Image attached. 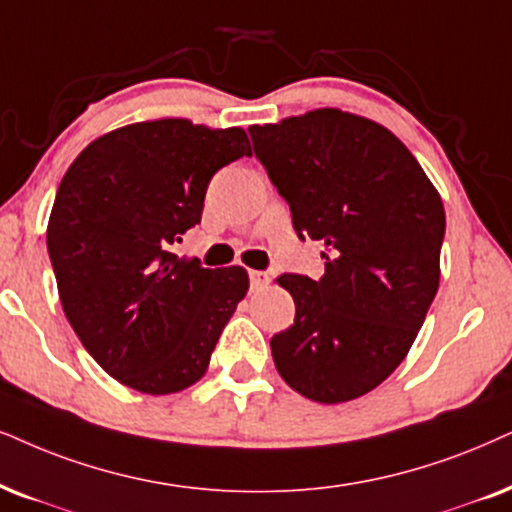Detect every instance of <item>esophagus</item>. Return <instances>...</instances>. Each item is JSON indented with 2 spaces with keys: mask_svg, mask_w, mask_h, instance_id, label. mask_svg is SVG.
I'll use <instances>...</instances> for the list:
<instances>
[{
  "mask_svg": "<svg viewBox=\"0 0 512 512\" xmlns=\"http://www.w3.org/2000/svg\"><path fill=\"white\" fill-rule=\"evenodd\" d=\"M269 281H271V278H269L267 271H250V286L252 288H257V290L267 288Z\"/></svg>",
  "mask_w": 512,
  "mask_h": 512,
  "instance_id": "obj_1",
  "label": "esophagus"
}]
</instances>
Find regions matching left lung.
I'll list each match as a JSON object with an SVG mask.
<instances>
[{
	"label": "left lung",
	"instance_id": "1",
	"mask_svg": "<svg viewBox=\"0 0 512 512\" xmlns=\"http://www.w3.org/2000/svg\"><path fill=\"white\" fill-rule=\"evenodd\" d=\"M248 134L297 236L326 245L319 281L278 278L295 321L271 338L276 371L319 404L357 399L404 361L435 300L442 198L390 129L338 108Z\"/></svg>",
	"mask_w": 512,
	"mask_h": 512
}]
</instances>
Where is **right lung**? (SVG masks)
<instances>
[{
    "label": "right lung",
    "mask_w": 512,
    "mask_h": 512,
    "mask_svg": "<svg viewBox=\"0 0 512 512\" xmlns=\"http://www.w3.org/2000/svg\"><path fill=\"white\" fill-rule=\"evenodd\" d=\"M243 155L241 127L165 118L103 134L63 174L47 229L63 312L96 364L132 390L172 394L203 378L248 293L243 267L170 252L200 224L215 172Z\"/></svg>",
    "instance_id": "right-lung-1"
}]
</instances>
